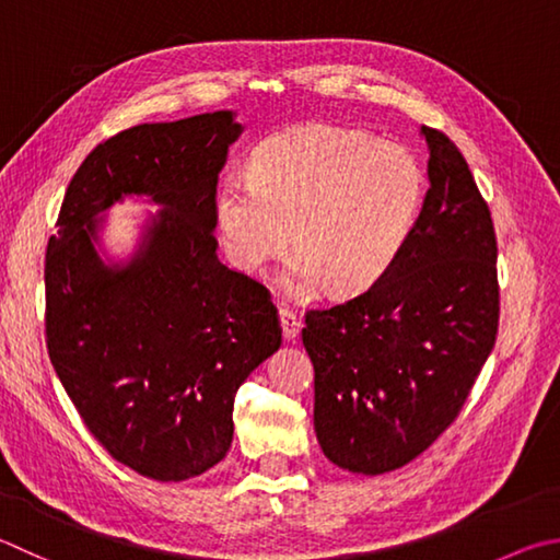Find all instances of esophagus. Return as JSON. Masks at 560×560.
Instances as JSON below:
<instances>
[{"instance_id": "1", "label": "esophagus", "mask_w": 560, "mask_h": 560, "mask_svg": "<svg viewBox=\"0 0 560 560\" xmlns=\"http://www.w3.org/2000/svg\"><path fill=\"white\" fill-rule=\"evenodd\" d=\"M279 320H281V330H283V340H296L301 332V318L289 308L279 311Z\"/></svg>"}]
</instances>
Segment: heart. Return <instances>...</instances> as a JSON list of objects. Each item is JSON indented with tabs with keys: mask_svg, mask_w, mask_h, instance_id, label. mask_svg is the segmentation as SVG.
<instances>
[{
	"mask_svg": "<svg viewBox=\"0 0 560 560\" xmlns=\"http://www.w3.org/2000/svg\"><path fill=\"white\" fill-rule=\"evenodd\" d=\"M423 171L409 149L330 125L277 131L254 149L252 178L230 176L215 198L228 257L261 271L291 242L281 283L311 296L360 293L377 283L419 215Z\"/></svg>",
	"mask_w": 560,
	"mask_h": 560,
	"instance_id": "b5f03b06",
	"label": "heart"
}]
</instances>
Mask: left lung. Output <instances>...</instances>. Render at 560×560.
I'll return each mask as SVG.
<instances>
[{"label": "left lung", "mask_w": 560, "mask_h": 560, "mask_svg": "<svg viewBox=\"0 0 560 560\" xmlns=\"http://www.w3.org/2000/svg\"><path fill=\"white\" fill-rule=\"evenodd\" d=\"M429 180L389 271L332 308L306 313L315 435L328 460L382 475L419 457L457 419L500 325L497 237L467 161L421 127Z\"/></svg>", "instance_id": "obj_1"}]
</instances>
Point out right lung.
<instances>
[{"instance_id": "right-lung-1", "label": "right lung", "mask_w": 560, "mask_h": 560, "mask_svg": "<svg viewBox=\"0 0 560 560\" xmlns=\"http://www.w3.org/2000/svg\"><path fill=\"white\" fill-rule=\"evenodd\" d=\"M242 125L228 109L119 131L75 171L46 249V345L88 431L139 475L180 482L232 445L235 394L279 350L269 289L218 259V174ZM164 211L127 265L94 249L100 211Z\"/></svg>"}]
</instances>
